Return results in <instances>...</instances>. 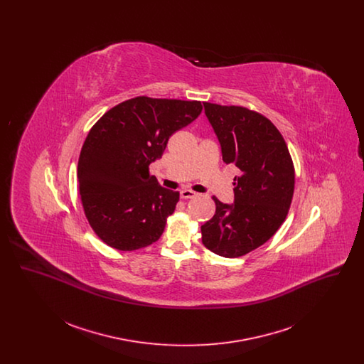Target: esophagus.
I'll return each instance as SVG.
<instances>
[{"label": "esophagus", "mask_w": 364, "mask_h": 364, "mask_svg": "<svg viewBox=\"0 0 364 364\" xmlns=\"http://www.w3.org/2000/svg\"><path fill=\"white\" fill-rule=\"evenodd\" d=\"M198 193L196 192H193V191L191 190H181L180 191V196L183 198V199H191V198H195Z\"/></svg>", "instance_id": "1"}]
</instances>
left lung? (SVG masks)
I'll list each match as a JSON object with an SVG mask.
<instances>
[{
    "label": "left lung",
    "instance_id": "left-lung-1",
    "mask_svg": "<svg viewBox=\"0 0 364 364\" xmlns=\"http://www.w3.org/2000/svg\"><path fill=\"white\" fill-rule=\"evenodd\" d=\"M223 159L235 164V200L213 198L215 214L200 226L202 242L225 258H237L267 242L285 221L292 203L294 169L274 124L242 106L203 102Z\"/></svg>",
    "mask_w": 364,
    "mask_h": 364
}]
</instances>
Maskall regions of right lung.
Segmentation results:
<instances>
[{
	"label": "right lung",
	"instance_id": "obj_1",
	"mask_svg": "<svg viewBox=\"0 0 364 364\" xmlns=\"http://www.w3.org/2000/svg\"><path fill=\"white\" fill-rule=\"evenodd\" d=\"M202 109L199 101L136 97L90 129L77 164L79 190L90 225L107 245L135 251L161 237L178 192L161 187L149 166Z\"/></svg>",
	"mask_w": 364,
	"mask_h": 364
}]
</instances>
